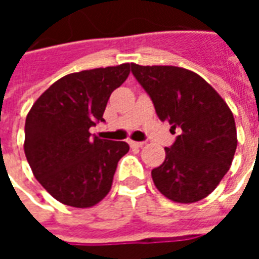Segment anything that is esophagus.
I'll use <instances>...</instances> for the list:
<instances>
[{"label":"esophagus","instance_id":"obj_1","mask_svg":"<svg viewBox=\"0 0 259 259\" xmlns=\"http://www.w3.org/2000/svg\"><path fill=\"white\" fill-rule=\"evenodd\" d=\"M129 144L130 147H133V148H140V147L144 146V141H130Z\"/></svg>","mask_w":259,"mask_h":259}]
</instances>
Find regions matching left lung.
I'll list each match as a JSON object with an SVG mask.
<instances>
[{
  "mask_svg": "<svg viewBox=\"0 0 259 259\" xmlns=\"http://www.w3.org/2000/svg\"><path fill=\"white\" fill-rule=\"evenodd\" d=\"M132 73L151 97L161 120L179 136L152 169L154 185L169 200L191 204L205 198L228 174L237 147L233 113L201 76L178 66L132 64Z\"/></svg>",
  "mask_w": 259,
  "mask_h": 259,
  "instance_id": "8db88e82",
  "label": "left lung"
}]
</instances>
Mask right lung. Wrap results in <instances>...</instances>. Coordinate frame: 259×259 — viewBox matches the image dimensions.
Returning a JSON list of instances; mask_svg holds the SVG:
<instances>
[{
  "label": "right lung",
  "mask_w": 259,
  "mask_h": 259,
  "mask_svg": "<svg viewBox=\"0 0 259 259\" xmlns=\"http://www.w3.org/2000/svg\"><path fill=\"white\" fill-rule=\"evenodd\" d=\"M130 64L66 74L37 98L25 124V154L33 175L55 200L90 208L109 193L124 141L102 140L89 132L104 122L115 89L130 73Z\"/></svg>",
  "instance_id": "right-lung-1"
}]
</instances>
